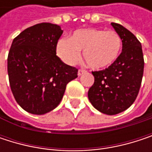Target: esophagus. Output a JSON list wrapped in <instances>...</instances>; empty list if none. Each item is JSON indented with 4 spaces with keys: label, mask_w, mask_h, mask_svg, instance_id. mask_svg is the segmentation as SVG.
Masks as SVG:
<instances>
[{
    "label": "esophagus",
    "mask_w": 152,
    "mask_h": 152,
    "mask_svg": "<svg viewBox=\"0 0 152 152\" xmlns=\"http://www.w3.org/2000/svg\"><path fill=\"white\" fill-rule=\"evenodd\" d=\"M85 72H86V70H85V69H79V70H78V76H82V75H83V74H84Z\"/></svg>",
    "instance_id": "esophagus-1"
}]
</instances>
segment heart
I'll list each match as a JSON object with an SVG mask.
<instances>
[{
    "instance_id": "1",
    "label": "heart",
    "mask_w": 152,
    "mask_h": 152,
    "mask_svg": "<svg viewBox=\"0 0 152 152\" xmlns=\"http://www.w3.org/2000/svg\"><path fill=\"white\" fill-rule=\"evenodd\" d=\"M122 49V39L114 31L102 29H81L69 39H62L56 46L57 55L67 64H75L80 51L85 62L92 69H103L113 64Z\"/></svg>"
}]
</instances>
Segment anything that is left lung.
Listing matches in <instances>:
<instances>
[{
    "label": "left lung",
    "instance_id": "left-lung-1",
    "mask_svg": "<svg viewBox=\"0 0 152 152\" xmlns=\"http://www.w3.org/2000/svg\"><path fill=\"white\" fill-rule=\"evenodd\" d=\"M111 24L121 37L122 52L108 68L92 71L94 83L89 89L88 98L99 112L114 115L135 102L141 87L144 60L137 37L119 23Z\"/></svg>",
    "mask_w": 152,
    "mask_h": 152
}]
</instances>
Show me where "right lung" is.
Wrapping results in <instances>:
<instances>
[{
  "label": "right lung",
  "mask_w": 152,
  "mask_h": 152,
  "mask_svg": "<svg viewBox=\"0 0 152 152\" xmlns=\"http://www.w3.org/2000/svg\"><path fill=\"white\" fill-rule=\"evenodd\" d=\"M61 26L41 23L16 36L8 55V74L15 101L32 114H45L57 107L67 84L78 69L63 63L56 46Z\"/></svg>",
  "instance_id": "add662e5"
}]
</instances>
